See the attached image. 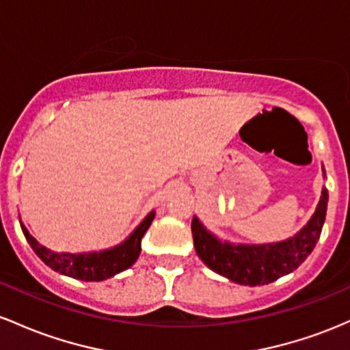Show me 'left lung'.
Wrapping results in <instances>:
<instances>
[{"mask_svg":"<svg viewBox=\"0 0 350 350\" xmlns=\"http://www.w3.org/2000/svg\"><path fill=\"white\" fill-rule=\"evenodd\" d=\"M327 200V190L323 188L319 203L309 221L294 237L278 243H266V245L223 241L217 234L208 231L198 218L193 217L191 234H193L196 254L208 268L237 284H269L299 268V265L311 254L323 231Z\"/></svg>","mask_w":350,"mask_h":350,"instance_id":"1","label":"left lung"}]
</instances>
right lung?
I'll list each match as a JSON object with an SVG mask.
<instances>
[{
	"label": "right lung",
	"mask_w": 350,
	"mask_h": 350,
	"mask_svg": "<svg viewBox=\"0 0 350 350\" xmlns=\"http://www.w3.org/2000/svg\"><path fill=\"white\" fill-rule=\"evenodd\" d=\"M154 218L155 211L152 210L122 243L109 250L89 251V253H57V251H51L46 246L39 245L38 239L33 234H29L27 228L23 225L21 218H19V223H21V230L31 248L38 254L39 260L46 262L51 269L57 271L59 274H64V276L74 278V280L104 281L129 269L137 261L140 251H142V246H140L142 245V238L150 228Z\"/></svg>",
	"instance_id": "add662e5"
}]
</instances>
